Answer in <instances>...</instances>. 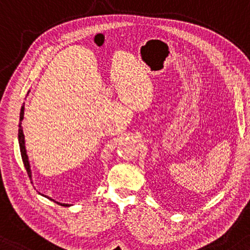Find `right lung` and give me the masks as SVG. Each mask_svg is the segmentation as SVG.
<instances>
[{
	"instance_id": "add662e5",
	"label": "right lung",
	"mask_w": 250,
	"mask_h": 250,
	"mask_svg": "<svg viewBox=\"0 0 250 250\" xmlns=\"http://www.w3.org/2000/svg\"><path fill=\"white\" fill-rule=\"evenodd\" d=\"M24 111H25V105L21 106V116H19V130H18V142H19V147H21V159H22V162H24V166H25V169L26 171H27V174L29 176V178L32 179V170H31V165H29V161H28V155H27V151H26V147H25V136H24V132H22V127H21V121L22 119H24ZM41 194V193H40ZM43 197L50 199V200L55 201L53 199L46 197V195L42 194ZM57 202V201H55ZM58 205L61 206H68L66 204H61V202H57Z\"/></svg>"
}]
</instances>
